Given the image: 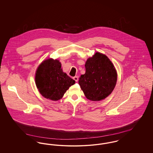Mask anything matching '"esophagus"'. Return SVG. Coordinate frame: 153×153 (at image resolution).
Here are the masks:
<instances>
[{
	"instance_id": "obj_1",
	"label": "esophagus",
	"mask_w": 153,
	"mask_h": 153,
	"mask_svg": "<svg viewBox=\"0 0 153 153\" xmlns=\"http://www.w3.org/2000/svg\"><path fill=\"white\" fill-rule=\"evenodd\" d=\"M73 80H74L76 82H77L79 80V77L77 76H75L73 77Z\"/></svg>"
}]
</instances>
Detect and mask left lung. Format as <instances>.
<instances>
[{"instance_id":"left-lung-1","label":"left lung","mask_w":153,"mask_h":153,"mask_svg":"<svg viewBox=\"0 0 153 153\" xmlns=\"http://www.w3.org/2000/svg\"><path fill=\"white\" fill-rule=\"evenodd\" d=\"M85 73L80 76L79 84L85 97L91 101H100L113 91L117 84V70L105 54L96 52L87 59Z\"/></svg>"}]
</instances>
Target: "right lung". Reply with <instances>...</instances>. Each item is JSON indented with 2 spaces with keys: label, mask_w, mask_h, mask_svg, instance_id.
I'll list each match as a JSON object with an SVG mask.
<instances>
[{
  "label": "right lung",
  "mask_w": 153,
  "mask_h": 153,
  "mask_svg": "<svg viewBox=\"0 0 153 153\" xmlns=\"http://www.w3.org/2000/svg\"><path fill=\"white\" fill-rule=\"evenodd\" d=\"M36 88L43 97L53 101L60 100L75 81L62 71L61 63L48 58L38 66L35 75Z\"/></svg>",
  "instance_id": "right-lung-1"
}]
</instances>
